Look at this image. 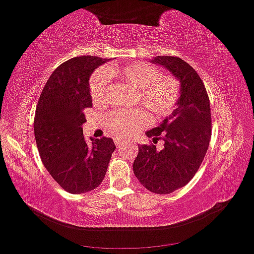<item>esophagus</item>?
<instances>
[{
  "mask_svg": "<svg viewBox=\"0 0 254 254\" xmlns=\"http://www.w3.org/2000/svg\"><path fill=\"white\" fill-rule=\"evenodd\" d=\"M115 145H116L117 149H120L122 146V141L120 140V139H115Z\"/></svg>",
  "mask_w": 254,
  "mask_h": 254,
  "instance_id": "34e87169",
  "label": "esophagus"
}]
</instances>
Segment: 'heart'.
<instances>
[{"instance_id": "b5f03b06", "label": "heart", "mask_w": 254, "mask_h": 254, "mask_svg": "<svg viewBox=\"0 0 254 254\" xmlns=\"http://www.w3.org/2000/svg\"><path fill=\"white\" fill-rule=\"evenodd\" d=\"M110 78H119L135 88L134 103H139L156 117L170 115L181 98V83L174 76L162 73L159 67L146 63L128 65H108L99 69L91 78V95L95 103L108 97ZM110 129L121 137L145 126L148 115L143 109L130 111H114L108 117Z\"/></svg>"}]
</instances>
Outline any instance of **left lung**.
<instances>
[{"mask_svg": "<svg viewBox=\"0 0 254 254\" xmlns=\"http://www.w3.org/2000/svg\"><path fill=\"white\" fill-rule=\"evenodd\" d=\"M152 63L181 81V98L172 115L146 132L152 143L138 146L133 172L144 188L166 195L187 185L200 168L211 140V105L202 80L187 62L159 56ZM161 138L165 144L156 149L154 144Z\"/></svg>", "mask_w": 254, "mask_h": 254, "instance_id": "obj_1", "label": "left lung"}]
</instances>
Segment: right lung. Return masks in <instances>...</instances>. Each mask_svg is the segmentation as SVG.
<instances>
[{"label":"right lung","instance_id":"add662e5","mask_svg":"<svg viewBox=\"0 0 254 254\" xmlns=\"http://www.w3.org/2000/svg\"><path fill=\"white\" fill-rule=\"evenodd\" d=\"M105 63L82 56L59 65L43 87L36 106L34 132L46 170L64 190L83 193L104 179L116 146L111 138L86 140L84 109L92 108L89 76Z\"/></svg>","mask_w":254,"mask_h":254}]
</instances>
